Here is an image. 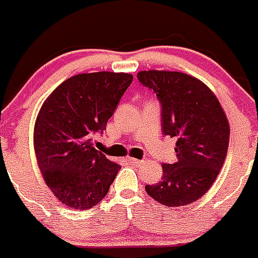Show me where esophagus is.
<instances>
[{
  "label": "esophagus",
  "mask_w": 258,
  "mask_h": 258,
  "mask_svg": "<svg viewBox=\"0 0 258 258\" xmlns=\"http://www.w3.org/2000/svg\"><path fill=\"white\" fill-rule=\"evenodd\" d=\"M127 161H129V164L131 165H134V166H139L141 164H143L142 160H138V158H133V157L127 158Z\"/></svg>",
  "instance_id": "1"
}]
</instances>
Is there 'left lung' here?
I'll list each match as a JSON object with an SVG mask.
<instances>
[{
  "label": "left lung",
  "mask_w": 258,
  "mask_h": 258,
  "mask_svg": "<svg viewBox=\"0 0 258 258\" xmlns=\"http://www.w3.org/2000/svg\"><path fill=\"white\" fill-rule=\"evenodd\" d=\"M143 86L162 106V133L176 138L178 162L162 164L161 181L146 185L153 200L167 207L190 205L216 180L229 147L230 126L214 92L192 75L142 70Z\"/></svg>",
  "instance_id": "8db88e82"
}]
</instances>
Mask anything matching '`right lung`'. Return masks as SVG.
I'll use <instances>...</instances> for the list:
<instances>
[{
  "mask_svg": "<svg viewBox=\"0 0 258 258\" xmlns=\"http://www.w3.org/2000/svg\"><path fill=\"white\" fill-rule=\"evenodd\" d=\"M132 80L127 73L74 75L47 97L38 112L33 133L38 167L65 206L94 207L121 169L93 147L92 137L105 129Z\"/></svg>",
  "mask_w": 258,
  "mask_h": 258,
  "instance_id": "add662e5",
  "label": "right lung"
}]
</instances>
